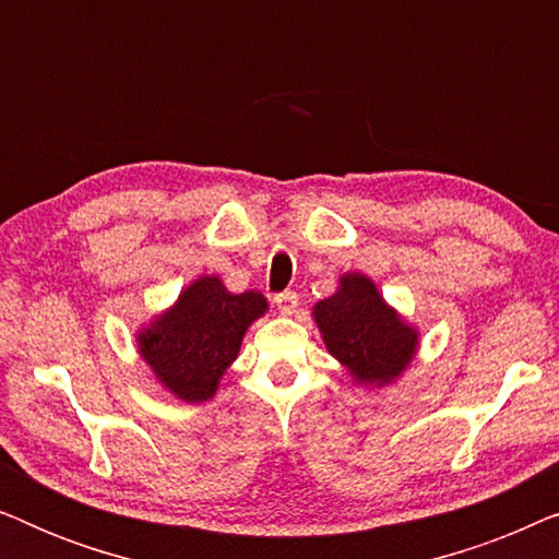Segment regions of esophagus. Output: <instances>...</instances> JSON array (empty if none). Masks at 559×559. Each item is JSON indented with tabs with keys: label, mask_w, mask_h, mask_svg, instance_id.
<instances>
[{
	"label": "esophagus",
	"mask_w": 559,
	"mask_h": 559,
	"mask_svg": "<svg viewBox=\"0 0 559 559\" xmlns=\"http://www.w3.org/2000/svg\"><path fill=\"white\" fill-rule=\"evenodd\" d=\"M274 305H277L282 316H293L295 308H297V293H293V289H287V293L274 295Z\"/></svg>",
	"instance_id": "34e87169"
}]
</instances>
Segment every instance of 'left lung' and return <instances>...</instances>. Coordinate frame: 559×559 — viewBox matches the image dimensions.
Returning a JSON list of instances; mask_svg holds the SVG:
<instances>
[{"mask_svg": "<svg viewBox=\"0 0 559 559\" xmlns=\"http://www.w3.org/2000/svg\"><path fill=\"white\" fill-rule=\"evenodd\" d=\"M331 356L361 384H386L407 369L417 350V331L381 300L364 274H346L338 293L312 308Z\"/></svg>", "mask_w": 559, "mask_h": 559, "instance_id": "8db88e82", "label": "left lung"}]
</instances>
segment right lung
Listing matches in <instances>:
<instances>
[{"label": "right lung", "instance_id": "1", "mask_svg": "<svg viewBox=\"0 0 559 559\" xmlns=\"http://www.w3.org/2000/svg\"><path fill=\"white\" fill-rule=\"evenodd\" d=\"M264 310L259 293L231 295L218 277H201L140 333V354L175 396L205 402L239 356L247 328Z\"/></svg>", "mask_w": 559, "mask_h": 559}]
</instances>
